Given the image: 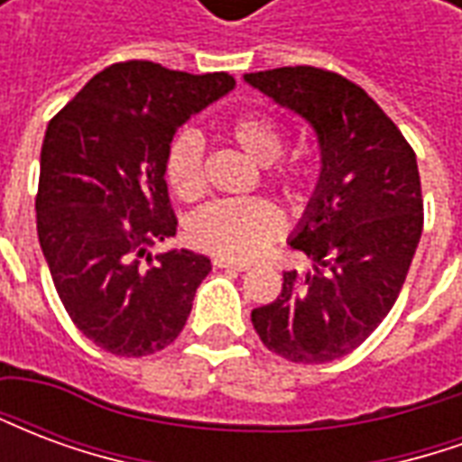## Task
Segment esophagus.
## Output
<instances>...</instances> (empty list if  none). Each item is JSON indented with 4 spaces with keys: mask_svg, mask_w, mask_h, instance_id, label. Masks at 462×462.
<instances>
[{
    "mask_svg": "<svg viewBox=\"0 0 462 462\" xmlns=\"http://www.w3.org/2000/svg\"><path fill=\"white\" fill-rule=\"evenodd\" d=\"M217 270H232V272H247L250 270V264H242V262H232V260H222V257H217V260L212 262Z\"/></svg>",
    "mask_w": 462,
    "mask_h": 462,
    "instance_id": "esophagus-1",
    "label": "esophagus"
}]
</instances>
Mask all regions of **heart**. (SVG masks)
Here are the masks:
<instances>
[{"mask_svg":"<svg viewBox=\"0 0 462 462\" xmlns=\"http://www.w3.org/2000/svg\"><path fill=\"white\" fill-rule=\"evenodd\" d=\"M232 141L260 165H272L282 155L284 141L274 123L264 116H240L230 123ZM165 180L182 200H195L202 192V138L182 131L165 155ZM284 227V215L264 198L215 200L192 215L190 237L205 252L222 260L250 262L267 250Z\"/></svg>","mask_w":462,"mask_h":462,"instance_id":"obj_1","label":"heart"}]
</instances>
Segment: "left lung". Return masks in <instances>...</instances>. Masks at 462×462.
<instances>
[{"instance_id": "1", "label": "left lung", "mask_w": 462, "mask_h": 462, "mask_svg": "<svg viewBox=\"0 0 462 462\" xmlns=\"http://www.w3.org/2000/svg\"><path fill=\"white\" fill-rule=\"evenodd\" d=\"M245 81L310 123L319 180L290 245L311 272H284L282 294L252 310L264 346L294 364L351 354L386 319L423 232L416 152L371 96L339 74L284 66Z\"/></svg>"}]
</instances>
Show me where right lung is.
Returning a JSON list of instances; mask_svg holds the SVG:
<instances>
[{"label":"right lung","instance_id":"obj_1","mask_svg":"<svg viewBox=\"0 0 462 462\" xmlns=\"http://www.w3.org/2000/svg\"><path fill=\"white\" fill-rule=\"evenodd\" d=\"M235 79L125 61L96 74L51 118L39 161L36 230L51 280L86 339L116 356L165 348L212 264L151 252L175 235L165 155L172 135Z\"/></svg>","mask_w":462,"mask_h":462}]
</instances>
